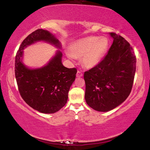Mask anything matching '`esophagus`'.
I'll return each mask as SVG.
<instances>
[{"mask_svg": "<svg viewBox=\"0 0 150 150\" xmlns=\"http://www.w3.org/2000/svg\"><path fill=\"white\" fill-rule=\"evenodd\" d=\"M83 75V73L82 71H77V77H82Z\"/></svg>", "mask_w": 150, "mask_h": 150, "instance_id": "1", "label": "esophagus"}]
</instances>
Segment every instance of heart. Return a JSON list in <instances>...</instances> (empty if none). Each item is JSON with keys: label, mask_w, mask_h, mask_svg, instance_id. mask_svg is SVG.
<instances>
[{"label": "heart", "mask_w": 150, "mask_h": 150, "mask_svg": "<svg viewBox=\"0 0 150 150\" xmlns=\"http://www.w3.org/2000/svg\"><path fill=\"white\" fill-rule=\"evenodd\" d=\"M108 40L105 37L91 36L77 40L67 54L71 58L82 57V64L87 68L97 65L107 53Z\"/></svg>", "instance_id": "obj_1"}]
</instances>
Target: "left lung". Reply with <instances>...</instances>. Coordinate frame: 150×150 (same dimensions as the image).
I'll return each mask as SVG.
<instances>
[{
    "label": "left lung",
    "mask_w": 150,
    "mask_h": 150,
    "mask_svg": "<svg viewBox=\"0 0 150 150\" xmlns=\"http://www.w3.org/2000/svg\"><path fill=\"white\" fill-rule=\"evenodd\" d=\"M110 35L114 41L108 54L84 73L86 102L100 112L112 110L128 98L136 69L132 47L119 34L111 32Z\"/></svg>",
    "instance_id": "1"
}]
</instances>
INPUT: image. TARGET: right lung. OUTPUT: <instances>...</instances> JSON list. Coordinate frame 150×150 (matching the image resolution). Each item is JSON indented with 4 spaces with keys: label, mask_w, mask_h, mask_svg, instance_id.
<instances>
[{
    "label": "right lung",
    "mask_w": 150,
    "mask_h": 150,
    "mask_svg": "<svg viewBox=\"0 0 150 150\" xmlns=\"http://www.w3.org/2000/svg\"><path fill=\"white\" fill-rule=\"evenodd\" d=\"M39 40L60 46L58 40L47 30H35L23 40L16 53L15 77L20 96L28 105L42 113H55L67 103L68 93L77 70L63 65L62 54L59 51L44 67L30 69L25 67L20 61L22 50Z\"/></svg>",
    "instance_id": "1"
}]
</instances>
